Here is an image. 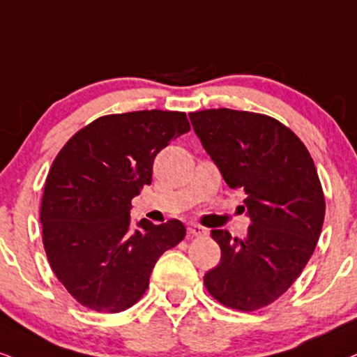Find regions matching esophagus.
<instances>
[{
    "mask_svg": "<svg viewBox=\"0 0 357 357\" xmlns=\"http://www.w3.org/2000/svg\"><path fill=\"white\" fill-rule=\"evenodd\" d=\"M188 231H190V234L196 236V238H204V236H208V229L199 225H190Z\"/></svg>",
    "mask_w": 357,
    "mask_h": 357,
    "instance_id": "obj_1",
    "label": "esophagus"
}]
</instances>
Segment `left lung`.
Instances as JSON below:
<instances>
[{
	"label": "left lung",
	"instance_id": "left-lung-1",
	"mask_svg": "<svg viewBox=\"0 0 357 357\" xmlns=\"http://www.w3.org/2000/svg\"><path fill=\"white\" fill-rule=\"evenodd\" d=\"M206 153L231 190L246 195L244 239L213 229L221 263L204 286L222 306L256 311L289 289L323 229L326 203L314 161L289 128L266 114L204 109L190 114Z\"/></svg>",
	"mask_w": 357,
	"mask_h": 357
}]
</instances>
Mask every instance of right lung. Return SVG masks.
<instances>
[{"instance_id": "add662e5", "label": "right lung", "mask_w": 357, "mask_h": 357, "mask_svg": "<svg viewBox=\"0 0 357 357\" xmlns=\"http://www.w3.org/2000/svg\"><path fill=\"white\" fill-rule=\"evenodd\" d=\"M191 130L179 111H132L94 119L54 158L40 220L50 266L84 307L119 312L141 299L167 249L186 236L181 221L131 227V199L151 184L156 154Z\"/></svg>"}]
</instances>
